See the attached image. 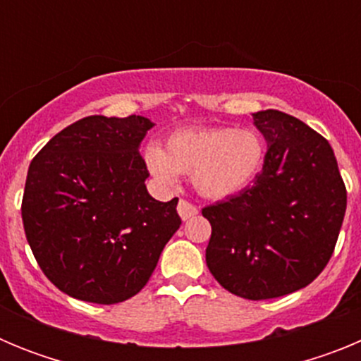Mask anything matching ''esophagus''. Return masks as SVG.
I'll return each instance as SVG.
<instances>
[{
  "label": "esophagus",
  "instance_id": "34e87169",
  "mask_svg": "<svg viewBox=\"0 0 361 361\" xmlns=\"http://www.w3.org/2000/svg\"><path fill=\"white\" fill-rule=\"evenodd\" d=\"M177 212H178V215H180V219L188 220V219H191V216H195L197 213H199V209H197V206H193L191 202H188V200H180L177 206Z\"/></svg>",
  "mask_w": 361,
  "mask_h": 361
}]
</instances>
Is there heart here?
Returning a JSON list of instances; mask_svg holds the SVG:
<instances>
[{"label":"heart","mask_w":361,"mask_h":361,"mask_svg":"<svg viewBox=\"0 0 361 361\" xmlns=\"http://www.w3.org/2000/svg\"><path fill=\"white\" fill-rule=\"evenodd\" d=\"M266 155L267 145L257 130L200 126L171 132L164 149L149 145L145 162L159 183L173 184L178 173L190 175L200 197L224 200L257 180Z\"/></svg>","instance_id":"b5f03b06"}]
</instances>
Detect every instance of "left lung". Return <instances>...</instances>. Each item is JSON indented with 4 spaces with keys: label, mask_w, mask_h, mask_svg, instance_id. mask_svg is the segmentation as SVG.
Returning <instances> with one entry per match:
<instances>
[{
    "label": "left lung",
    "mask_w": 361,
    "mask_h": 361,
    "mask_svg": "<svg viewBox=\"0 0 361 361\" xmlns=\"http://www.w3.org/2000/svg\"><path fill=\"white\" fill-rule=\"evenodd\" d=\"M267 142L253 186L202 209L206 264L224 289L267 300L305 288L329 262L347 191L327 139L279 110L253 114Z\"/></svg>",
    "instance_id": "1"
}]
</instances>
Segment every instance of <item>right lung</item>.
I'll return each mask as SVG.
<instances>
[{
	"label": "right lung",
	"mask_w": 361,
	"mask_h": 361,
	"mask_svg": "<svg viewBox=\"0 0 361 361\" xmlns=\"http://www.w3.org/2000/svg\"><path fill=\"white\" fill-rule=\"evenodd\" d=\"M155 124L141 116H90L32 159L21 216L47 279L68 296L119 304L141 291L180 228L178 199L159 202L139 146Z\"/></svg>",
	"instance_id": "add662e5"
}]
</instances>
